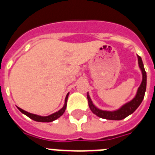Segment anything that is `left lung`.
I'll use <instances>...</instances> for the list:
<instances>
[{"instance_id": "8db88e82", "label": "left lung", "mask_w": 155, "mask_h": 155, "mask_svg": "<svg viewBox=\"0 0 155 155\" xmlns=\"http://www.w3.org/2000/svg\"><path fill=\"white\" fill-rule=\"evenodd\" d=\"M137 59H138L139 68L141 69V71H142V81L141 83V84H140L139 87H138V89H137V94H136L135 97L132 101H130L128 103L125 104L124 105L121 106L117 110H101V109L97 108L93 104L92 100H91V98L89 97V94L87 93V101H88V105H89L90 109L97 117H99L101 118H104V119H107V120H122L124 118L127 117L128 116L130 115V114H132L138 108V106L141 104L142 101H143L145 92H146V89H147V72L145 71L144 65H143V63H142V58L140 56L137 55Z\"/></svg>"}]
</instances>
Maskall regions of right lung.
<instances>
[{
	"label": "right lung",
	"instance_id": "add662e5",
	"mask_svg": "<svg viewBox=\"0 0 155 155\" xmlns=\"http://www.w3.org/2000/svg\"><path fill=\"white\" fill-rule=\"evenodd\" d=\"M68 95L69 93H68V95L66 96L65 98V103H64V105L62 108H61L60 110H58V112H56V113H53V114H51L49 116H47V117H42V116H38L36 115V114H33V113H28L26 111L23 110L21 108L18 107V108L20 110V112L23 113V114H25L28 117H30V119H32V120H35V121H39V122H51L53 120H56V119H58V117H60L61 116L63 115V113L65 112V109L67 108V102H68Z\"/></svg>",
	"mask_w": 155,
	"mask_h": 155
}]
</instances>
